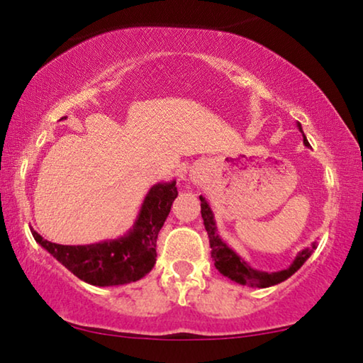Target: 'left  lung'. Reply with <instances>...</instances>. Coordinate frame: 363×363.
<instances>
[{"instance_id":"left-lung-1","label":"left lung","mask_w":363,"mask_h":363,"mask_svg":"<svg viewBox=\"0 0 363 363\" xmlns=\"http://www.w3.org/2000/svg\"><path fill=\"white\" fill-rule=\"evenodd\" d=\"M298 128L303 133V128L300 123H298ZM303 143H305V147H310L305 133H303ZM199 199H200V213H202L205 230H207L208 233V241H210V247H212V259L215 261V267L220 270V274H223L225 277L235 280L238 284L241 285L247 284L251 286H257V289H266V286L277 285L289 277H291V275H294L296 270L306 262V259L311 256V252L316 250V242H313L311 247H306V250L298 252V256L295 257V261L291 262V266L289 269L279 270V272H262V270L252 269L245 259H241L233 250H230V247L226 246V242L218 236V233H216V225L213 220L212 208L208 207L207 200H205L202 196Z\"/></svg>"}]
</instances>
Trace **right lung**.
Segmentation results:
<instances>
[{"label":"right lung","instance_id":"obj_1","mask_svg":"<svg viewBox=\"0 0 363 363\" xmlns=\"http://www.w3.org/2000/svg\"><path fill=\"white\" fill-rule=\"evenodd\" d=\"M177 197L176 181L155 184L143 200L132 230L117 240L63 246L32 231L34 240L86 284L123 285L145 277L156 262V240Z\"/></svg>","mask_w":363,"mask_h":363}]
</instances>
